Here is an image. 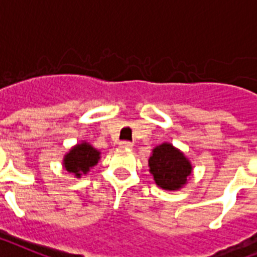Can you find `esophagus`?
<instances>
[{
	"instance_id": "esophagus-1",
	"label": "esophagus",
	"mask_w": 257,
	"mask_h": 257,
	"mask_svg": "<svg viewBox=\"0 0 257 257\" xmlns=\"http://www.w3.org/2000/svg\"><path fill=\"white\" fill-rule=\"evenodd\" d=\"M121 148H125V150H131L133 147V144L131 142H120Z\"/></svg>"
}]
</instances>
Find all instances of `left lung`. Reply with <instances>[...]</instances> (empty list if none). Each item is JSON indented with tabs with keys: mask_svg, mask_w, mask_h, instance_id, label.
Returning <instances> with one entry per match:
<instances>
[{
	"mask_svg": "<svg viewBox=\"0 0 257 257\" xmlns=\"http://www.w3.org/2000/svg\"><path fill=\"white\" fill-rule=\"evenodd\" d=\"M148 166L156 185L166 190L181 189L191 174V164L185 155L167 143L152 151Z\"/></svg>",
	"mask_w": 257,
	"mask_h": 257,
	"instance_id": "8db88e82",
	"label": "left lung"
}]
</instances>
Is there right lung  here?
<instances>
[{
  "label": "right lung",
  "mask_w": 257,
  "mask_h": 257,
  "mask_svg": "<svg viewBox=\"0 0 257 257\" xmlns=\"http://www.w3.org/2000/svg\"><path fill=\"white\" fill-rule=\"evenodd\" d=\"M98 159H99V152L87 143H82L74 147L64 156V167L75 176H81L82 174H86L90 168L94 167Z\"/></svg>",
  "instance_id": "obj_1"
}]
</instances>
